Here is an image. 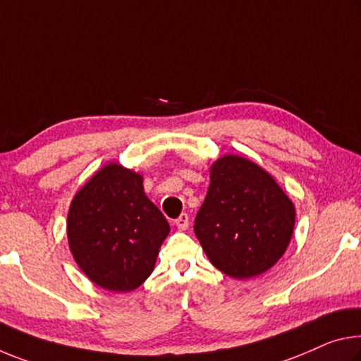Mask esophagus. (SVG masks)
<instances>
[{
  "label": "esophagus",
  "instance_id": "1",
  "mask_svg": "<svg viewBox=\"0 0 361 361\" xmlns=\"http://www.w3.org/2000/svg\"><path fill=\"white\" fill-rule=\"evenodd\" d=\"M175 225H176V228H178V230H181V231H185V230H188V226H190V216H188V214H181L178 219L175 220Z\"/></svg>",
  "mask_w": 361,
  "mask_h": 361
}]
</instances>
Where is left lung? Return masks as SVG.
Returning <instances> with one entry per match:
<instances>
[{
	"instance_id": "left-lung-1",
	"label": "left lung",
	"mask_w": 361,
	"mask_h": 361,
	"mask_svg": "<svg viewBox=\"0 0 361 361\" xmlns=\"http://www.w3.org/2000/svg\"><path fill=\"white\" fill-rule=\"evenodd\" d=\"M294 225L293 201L259 165L239 156L212 165L194 233L221 273L249 279L270 270L288 249Z\"/></svg>"
}]
</instances>
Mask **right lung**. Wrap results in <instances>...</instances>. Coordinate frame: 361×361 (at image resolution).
I'll return each instance as SVG.
<instances>
[{
	"instance_id": "obj_1",
	"label": "right lung",
	"mask_w": 361,
	"mask_h": 361,
	"mask_svg": "<svg viewBox=\"0 0 361 361\" xmlns=\"http://www.w3.org/2000/svg\"><path fill=\"white\" fill-rule=\"evenodd\" d=\"M169 233V221L145 194L142 176L114 162L91 176L67 215L73 259L112 293H130L146 281Z\"/></svg>"
}]
</instances>
